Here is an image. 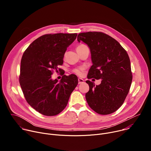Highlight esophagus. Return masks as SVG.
<instances>
[{
  "mask_svg": "<svg viewBox=\"0 0 151 151\" xmlns=\"http://www.w3.org/2000/svg\"><path fill=\"white\" fill-rule=\"evenodd\" d=\"M83 82H84V80L83 79L80 78H78V83L79 84H81V83H82Z\"/></svg>",
  "mask_w": 151,
  "mask_h": 151,
  "instance_id": "esophagus-1",
  "label": "esophagus"
}]
</instances>
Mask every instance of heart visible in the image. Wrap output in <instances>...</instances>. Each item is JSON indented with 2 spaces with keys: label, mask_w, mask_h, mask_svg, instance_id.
<instances>
[{
  "label": "heart",
  "mask_w": 151,
  "mask_h": 151,
  "mask_svg": "<svg viewBox=\"0 0 151 151\" xmlns=\"http://www.w3.org/2000/svg\"><path fill=\"white\" fill-rule=\"evenodd\" d=\"M87 46L85 45L84 44H79L77 47H76V51H78L82 49H83V48L86 47ZM83 70H84V69L83 68H82V67H79V68H75L74 69L72 72L73 73H75L76 75H78V76H82L83 74Z\"/></svg>",
  "instance_id": "1"
}]
</instances>
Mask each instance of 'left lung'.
I'll list each match as a JSON object with an SVG mask.
<instances>
[{
	"mask_svg": "<svg viewBox=\"0 0 151 151\" xmlns=\"http://www.w3.org/2000/svg\"><path fill=\"white\" fill-rule=\"evenodd\" d=\"M77 39L87 44L91 51L93 64L88 79H101L99 85L86 81L90 87L86 100L96 113L112 114L122 106L130 91L133 79L130 58L117 40L104 33H81Z\"/></svg>",
	"mask_w": 151,
	"mask_h": 151,
	"instance_id": "8db88e82",
	"label": "left lung"
}]
</instances>
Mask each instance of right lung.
<instances>
[{
    "label": "right lung",
    "instance_id": "right-lung-1",
    "mask_svg": "<svg viewBox=\"0 0 151 151\" xmlns=\"http://www.w3.org/2000/svg\"><path fill=\"white\" fill-rule=\"evenodd\" d=\"M76 33L42 35L24 51L21 60L19 82L27 102L39 113L55 116L68 104L78 83L75 75H63L59 82L52 80L54 71L63 63L67 48L76 39Z\"/></svg>",
    "mask_w": 151,
    "mask_h": 151
}]
</instances>
